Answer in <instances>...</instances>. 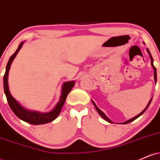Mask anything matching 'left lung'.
I'll return each mask as SVG.
<instances>
[{
	"instance_id": "1",
	"label": "left lung",
	"mask_w": 160,
	"mask_h": 160,
	"mask_svg": "<svg viewBox=\"0 0 160 160\" xmlns=\"http://www.w3.org/2000/svg\"><path fill=\"white\" fill-rule=\"evenodd\" d=\"M147 50H148V53H149V55H150V59H151V65H152V67H153V70H154V80H155V82H157V69H156V68L154 67V65H153V57H152V56H151V54H150V51H149V49H147ZM151 100H152V98H151V99H150V102H149V103L148 104V105H147V107L145 108V109L144 110V111H143L142 112H141V113H139L138 115H137V116H135V117H133V118H132V119H130V120H127V121H126V122H122V123L123 124H127V123H129V122H132L133 120H136V119L138 118V117H140L141 115H142L143 113H144L145 112V111H146L147 109H148V108L149 107V105H150V102H151ZM92 103H93V104H94V106H95V109H96V111H98V113H99V114H100V116L101 117H102V118L103 119H104V120H105L106 121H108V122H112V121L110 120L109 118H108V117H107V116H106L105 114H104V113H103V112H102V111H101L100 109H99V108L97 107L96 106V104H95V103H94V102H92Z\"/></svg>"
}]
</instances>
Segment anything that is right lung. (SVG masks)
Wrapping results in <instances>:
<instances>
[{
  "instance_id": "obj_1",
  "label": "right lung",
  "mask_w": 160,
  "mask_h": 160,
  "mask_svg": "<svg viewBox=\"0 0 160 160\" xmlns=\"http://www.w3.org/2000/svg\"><path fill=\"white\" fill-rule=\"evenodd\" d=\"M23 43L24 42H22V43H20L18 49L16 50V52L11 56L10 59H9L8 61V63H7V65L6 71H5L4 76H3V89H4L5 95H6L7 96V102H8V104L9 105H10L11 110H12V112H13L19 119H21V120L25 121V122H28V123H30L32 125H40L48 123V122H52V120H54L59 115L60 112L62 111V108L63 107L64 104H65V102L66 98H67L68 93L71 92V89H72V88L74 87L75 82L74 81H69L66 82L63 84L62 89V95L61 98H60L59 102H58V103L56 104V106L55 107L54 109H53L52 111L49 112V113H42L36 111H28V110L25 109V108L22 107V106L16 102V99L11 95L10 91H9L8 74L10 68L11 64H12L14 58H15L16 55H17L19 49H21L22 47Z\"/></svg>"
}]
</instances>
